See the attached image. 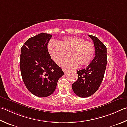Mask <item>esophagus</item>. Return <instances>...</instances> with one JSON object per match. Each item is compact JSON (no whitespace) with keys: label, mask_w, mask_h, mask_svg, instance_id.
Here are the masks:
<instances>
[{"label":"esophagus","mask_w":127,"mask_h":127,"mask_svg":"<svg viewBox=\"0 0 127 127\" xmlns=\"http://www.w3.org/2000/svg\"><path fill=\"white\" fill-rule=\"evenodd\" d=\"M62 70H63V71L65 73H67L68 71V70H69L68 69H66V68H62Z\"/></svg>","instance_id":"esophagus-1"}]
</instances>
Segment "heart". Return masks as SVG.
Returning <instances> with one entry per match:
<instances>
[{
    "instance_id": "heart-1",
    "label": "heart",
    "mask_w": 127,
    "mask_h": 127,
    "mask_svg": "<svg viewBox=\"0 0 127 127\" xmlns=\"http://www.w3.org/2000/svg\"><path fill=\"white\" fill-rule=\"evenodd\" d=\"M47 48L52 59L55 62L59 61L68 52L70 56L61 60L59 64L70 68L78 65L80 66L87 65L91 62L95 51L92 42L77 36H65L59 42L50 40Z\"/></svg>"
}]
</instances>
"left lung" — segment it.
I'll return each instance as SVG.
<instances>
[{
	"label": "left lung",
	"mask_w": 127,
	"mask_h": 127,
	"mask_svg": "<svg viewBox=\"0 0 127 127\" xmlns=\"http://www.w3.org/2000/svg\"><path fill=\"white\" fill-rule=\"evenodd\" d=\"M88 35L93 41L95 57L86 69L77 70L78 79L71 85L74 93L82 98L93 95L98 89L103 79L107 63V48L97 37Z\"/></svg>",
	"instance_id": "obj_1"
}]
</instances>
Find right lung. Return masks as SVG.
I'll return each instance as SVG.
<instances>
[{"label": "right lung", "mask_w": 127, "mask_h": 127, "mask_svg": "<svg viewBox=\"0 0 127 127\" xmlns=\"http://www.w3.org/2000/svg\"><path fill=\"white\" fill-rule=\"evenodd\" d=\"M52 37L50 34H39L30 38L21 48L20 67L23 80L28 90L39 97L53 93L59 79L64 74L48 51Z\"/></svg>", "instance_id": "obj_1"}]
</instances>
